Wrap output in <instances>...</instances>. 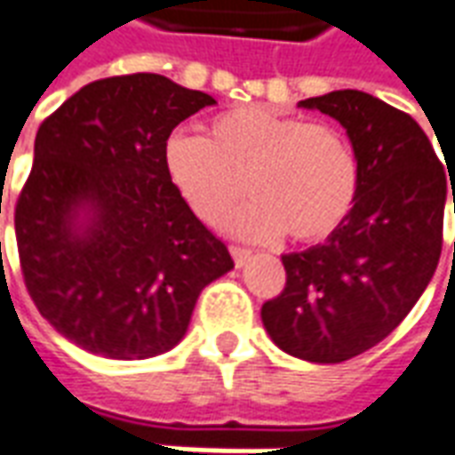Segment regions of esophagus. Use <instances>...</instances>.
Wrapping results in <instances>:
<instances>
[{"instance_id":"esophagus-1","label":"esophagus","mask_w":455,"mask_h":455,"mask_svg":"<svg viewBox=\"0 0 455 455\" xmlns=\"http://www.w3.org/2000/svg\"><path fill=\"white\" fill-rule=\"evenodd\" d=\"M228 251H231V256H234V263H236L238 267L246 266L248 258L253 256V251H248V248H241V246H231Z\"/></svg>"}]
</instances>
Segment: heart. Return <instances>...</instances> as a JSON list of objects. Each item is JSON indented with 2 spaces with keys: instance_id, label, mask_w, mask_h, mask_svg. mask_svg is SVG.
<instances>
[{
  "instance_id": "b5f03b06",
  "label": "heart",
  "mask_w": 455,
  "mask_h": 455,
  "mask_svg": "<svg viewBox=\"0 0 455 455\" xmlns=\"http://www.w3.org/2000/svg\"><path fill=\"white\" fill-rule=\"evenodd\" d=\"M172 188L189 212L219 227L243 185L253 195L231 219L238 236L322 241L351 214L361 163L346 133L267 107L212 116L204 139L175 131L163 148Z\"/></svg>"
}]
</instances>
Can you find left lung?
<instances>
[{
	"instance_id": "left-lung-1",
	"label": "left lung",
	"mask_w": 455,
	"mask_h": 455,
	"mask_svg": "<svg viewBox=\"0 0 455 455\" xmlns=\"http://www.w3.org/2000/svg\"><path fill=\"white\" fill-rule=\"evenodd\" d=\"M299 107L346 129L361 188L324 243L283 256L285 287L260 316L290 355L341 363L392 334L429 285L443 243L446 168L419 124L372 94L339 90Z\"/></svg>"
}]
</instances>
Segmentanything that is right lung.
<instances>
[{"label": "right lung", "mask_w": 455, "mask_h": 455, "mask_svg": "<svg viewBox=\"0 0 455 455\" xmlns=\"http://www.w3.org/2000/svg\"><path fill=\"white\" fill-rule=\"evenodd\" d=\"M217 104L156 73L84 84L38 126L16 199L28 295L58 334L116 361L170 351L199 292L234 267L172 188L165 140Z\"/></svg>", "instance_id": "add662e5"}]
</instances>
